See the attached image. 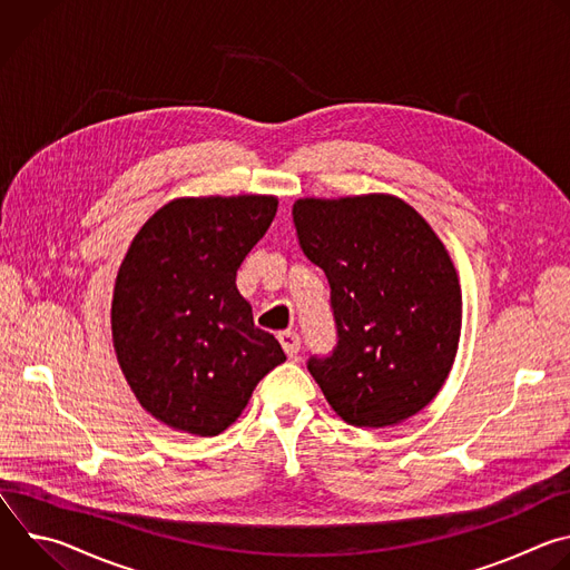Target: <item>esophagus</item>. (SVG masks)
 <instances>
[{
	"label": "esophagus",
	"mask_w": 570,
	"mask_h": 570,
	"mask_svg": "<svg viewBox=\"0 0 570 570\" xmlns=\"http://www.w3.org/2000/svg\"><path fill=\"white\" fill-rule=\"evenodd\" d=\"M279 343H282V350L286 352L288 358H295L297 352H299V347H302V338H299V334H295V332H282V334H279Z\"/></svg>",
	"instance_id": "34e87169"
}]
</instances>
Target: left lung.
Returning <instances> with one entry per match:
<instances>
[{"mask_svg": "<svg viewBox=\"0 0 570 570\" xmlns=\"http://www.w3.org/2000/svg\"><path fill=\"white\" fill-rule=\"evenodd\" d=\"M299 248L330 279L336 347L306 367L352 426L420 413L444 385L462 322L453 262L431 225L394 196L293 205Z\"/></svg>", "mask_w": 570, "mask_h": 570, "instance_id": "left-lung-1", "label": "left lung"}]
</instances>
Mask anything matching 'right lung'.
Here are the masks:
<instances>
[{
	"label": "right lung",
	"instance_id": "obj_1",
	"mask_svg": "<svg viewBox=\"0 0 570 570\" xmlns=\"http://www.w3.org/2000/svg\"><path fill=\"white\" fill-rule=\"evenodd\" d=\"M275 214L273 196L178 198L144 223L121 262L117 361L144 409L176 431L223 433L286 361L236 291L238 266Z\"/></svg>",
	"mask_w": 570,
	"mask_h": 570
}]
</instances>
